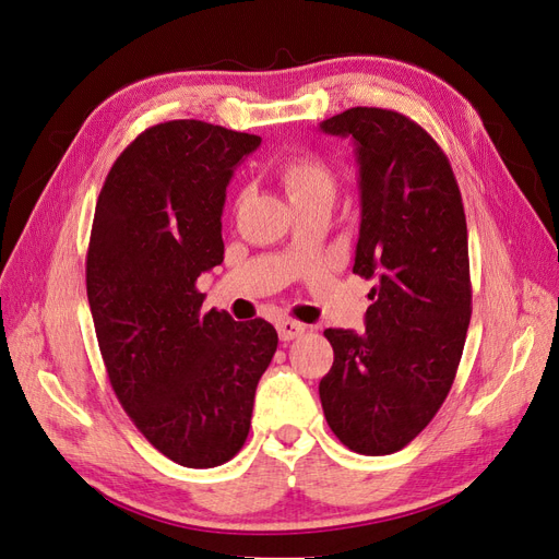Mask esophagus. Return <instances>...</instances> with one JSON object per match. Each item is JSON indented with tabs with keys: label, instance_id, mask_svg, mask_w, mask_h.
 Segmentation results:
<instances>
[{
	"label": "esophagus",
	"instance_id": "obj_1",
	"mask_svg": "<svg viewBox=\"0 0 559 559\" xmlns=\"http://www.w3.org/2000/svg\"><path fill=\"white\" fill-rule=\"evenodd\" d=\"M276 330H278L281 341H293L306 332V325H301V322H297V320H278Z\"/></svg>",
	"mask_w": 559,
	"mask_h": 559
}]
</instances>
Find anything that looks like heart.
I'll return each instance as SVG.
<instances>
[{
  "mask_svg": "<svg viewBox=\"0 0 559 559\" xmlns=\"http://www.w3.org/2000/svg\"><path fill=\"white\" fill-rule=\"evenodd\" d=\"M278 178L295 209L316 206V204L332 206L338 190L334 169L325 159L309 153H299L283 159V165L278 167ZM241 197L243 194L239 192L237 204L241 202Z\"/></svg>",
  "mask_w": 559,
  "mask_h": 559,
  "instance_id": "heart-1",
  "label": "heart"
}]
</instances>
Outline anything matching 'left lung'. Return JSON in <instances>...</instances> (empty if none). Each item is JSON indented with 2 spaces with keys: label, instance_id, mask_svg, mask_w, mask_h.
I'll list each match as a JSON object with an SVG mask.
<instances>
[{
  "label": "left lung",
  "instance_id": "obj_1",
  "mask_svg": "<svg viewBox=\"0 0 559 559\" xmlns=\"http://www.w3.org/2000/svg\"><path fill=\"white\" fill-rule=\"evenodd\" d=\"M320 130L355 141L353 274L373 281L367 330H325L334 365L320 402L341 443L390 455L437 416L460 367L472 320L462 194L439 143L404 114L355 106Z\"/></svg>",
  "mask_w": 559,
  "mask_h": 559
}]
</instances>
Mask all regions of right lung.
<instances>
[{
    "mask_svg": "<svg viewBox=\"0 0 559 559\" xmlns=\"http://www.w3.org/2000/svg\"><path fill=\"white\" fill-rule=\"evenodd\" d=\"M260 141L202 120L153 124L114 162L90 231L87 301L111 388L141 435L190 469L243 448L278 346L262 318L202 313L197 290L225 255L229 178Z\"/></svg>",
    "mask_w": 559,
    "mask_h": 559,
    "instance_id": "obj_1",
    "label": "right lung"
}]
</instances>
